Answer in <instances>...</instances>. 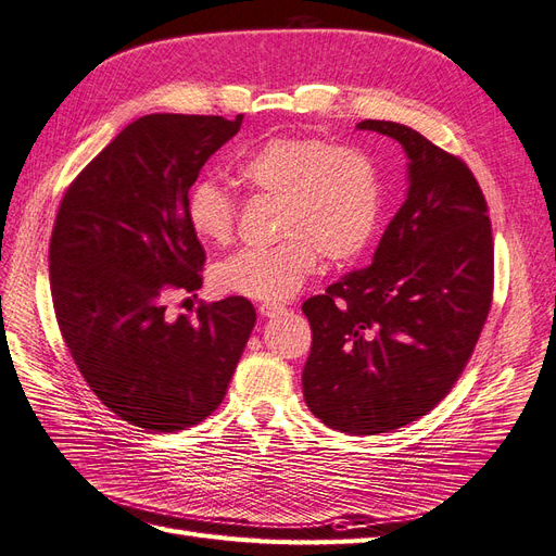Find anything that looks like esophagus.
<instances>
[{
    "instance_id": "obj_1",
    "label": "esophagus",
    "mask_w": 556,
    "mask_h": 556,
    "mask_svg": "<svg viewBox=\"0 0 556 556\" xmlns=\"http://www.w3.org/2000/svg\"><path fill=\"white\" fill-rule=\"evenodd\" d=\"M257 311H260L262 317H278V315L285 313V305H280V303H260Z\"/></svg>"
}]
</instances>
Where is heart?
<instances>
[{
  "instance_id": "obj_1",
  "label": "heart",
  "mask_w": 556,
  "mask_h": 556,
  "mask_svg": "<svg viewBox=\"0 0 556 556\" xmlns=\"http://www.w3.org/2000/svg\"><path fill=\"white\" fill-rule=\"evenodd\" d=\"M241 181L278 200V237L269 248H243L223 260L214 280L225 294L260 301L294 296L315 274L319 253L348 262L366 251L379 214L377 167L358 149L315 138H274L239 165ZM186 214L204 241L227 243L235 232V200L214 181L190 188Z\"/></svg>"
}]
</instances>
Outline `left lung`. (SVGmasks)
Here are the masks:
<instances>
[{
	"label": "left lung",
	"instance_id": "left-lung-1",
	"mask_svg": "<svg viewBox=\"0 0 556 556\" xmlns=\"http://www.w3.org/2000/svg\"><path fill=\"white\" fill-rule=\"evenodd\" d=\"M356 128L402 144L409 188L368 269L303 303L313 329L303 397L333 430L379 434L426 416L463 375L490 313L494 245L460 159L395 122Z\"/></svg>",
	"mask_w": 556,
	"mask_h": 556
}]
</instances>
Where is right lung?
<instances>
[{
  "label": "right lung",
  "mask_w": 556,
  "mask_h": 556,
  "mask_svg": "<svg viewBox=\"0 0 556 556\" xmlns=\"http://www.w3.org/2000/svg\"><path fill=\"white\" fill-rule=\"evenodd\" d=\"M241 122L147 114L80 172L56 212L48 257L56 324L89 389L130 426H198L223 402L255 327L243 296L167 315L172 296L202 287L188 190Z\"/></svg>",
  "instance_id": "1"
}]
</instances>
